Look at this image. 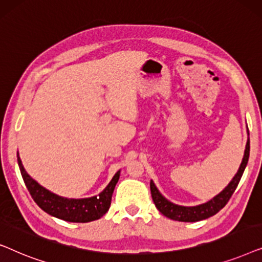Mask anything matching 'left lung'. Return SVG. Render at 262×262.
Here are the masks:
<instances>
[{"label": "left lung", "instance_id": "left-lung-1", "mask_svg": "<svg viewBox=\"0 0 262 262\" xmlns=\"http://www.w3.org/2000/svg\"><path fill=\"white\" fill-rule=\"evenodd\" d=\"M249 143L250 142L248 138L241 166H239L237 173L235 174V177L232 178V180L229 182V185L220 193V194L213 196L212 199L209 200L207 203L202 204V205L180 206V205H177V204H173L161 194L155 184L152 182V180L150 181V191H151L154 204H155L157 210H159L163 216L170 218V220L173 221H179V222H198V221L206 220V218L216 214L218 211H221L225 205H227L229 199L231 198L232 193L235 192L236 187H237L239 180H241L242 174L246 169V166L247 163H248V159H249V150H250Z\"/></svg>", "mask_w": 262, "mask_h": 262}]
</instances>
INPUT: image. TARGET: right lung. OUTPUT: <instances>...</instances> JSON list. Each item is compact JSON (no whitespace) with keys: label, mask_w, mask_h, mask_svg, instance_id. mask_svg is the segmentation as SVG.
Instances as JSON below:
<instances>
[{"label":"right lung","mask_w":262,"mask_h":262,"mask_svg":"<svg viewBox=\"0 0 262 262\" xmlns=\"http://www.w3.org/2000/svg\"><path fill=\"white\" fill-rule=\"evenodd\" d=\"M17 163L25 185L37 205L53 217L73 223H87L101 218L110 209L114 187L120 177V170H118L107 187L99 195L83 199H69L50 192L49 189L44 188L33 180L25 170L19 152H17Z\"/></svg>","instance_id":"1"}]
</instances>
